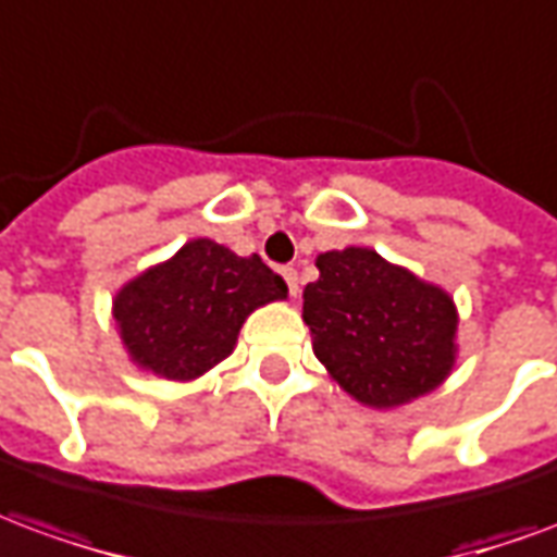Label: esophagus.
<instances>
[{
	"label": "esophagus",
	"mask_w": 557,
	"mask_h": 557,
	"mask_svg": "<svg viewBox=\"0 0 557 557\" xmlns=\"http://www.w3.org/2000/svg\"><path fill=\"white\" fill-rule=\"evenodd\" d=\"M283 277H286V283H289V292L292 295H295V298H298V271H295V268H283Z\"/></svg>",
	"instance_id": "34e87169"
}]
</instances>
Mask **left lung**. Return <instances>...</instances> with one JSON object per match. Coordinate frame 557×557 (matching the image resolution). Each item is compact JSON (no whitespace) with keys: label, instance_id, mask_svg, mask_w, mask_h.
<instances>
[{"label":"left lung","instance_id":"1","mask_svg":"<svg viewBox=\"0 0 557 557\" xmlns=\"http://www.w3.org/2000/svg\"><path fill=\"white\" fill-rule=\"evenodd\" d=\"M319 280L304 289L313 355L351 399L391 411L450 379L459 358L454 295L373 247L315 256Z\"/></svg>","mask_w":557,"mask_h":557}]
</instances>
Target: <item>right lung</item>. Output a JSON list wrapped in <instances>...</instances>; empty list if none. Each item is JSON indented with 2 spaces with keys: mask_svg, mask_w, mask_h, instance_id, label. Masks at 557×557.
<instances>
[{
  "mask_svg": "<svg viewBox=\"0 0 557 557\" xmlns=\"http://www.w3.org/2000/svg\"><path fill=\"white\" fill-rule=\"evenodd\" d=\"M289 289L259 256L194 238L115 292L113 322L127 361L166 382H194L238 343L247 315Z\"/></svg>",
  "mask_w": 557,
  "mask_h": 557,
  "instance_id": "1",
  "label": "right lung"
}]
</instances>
